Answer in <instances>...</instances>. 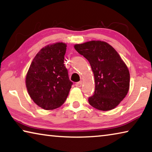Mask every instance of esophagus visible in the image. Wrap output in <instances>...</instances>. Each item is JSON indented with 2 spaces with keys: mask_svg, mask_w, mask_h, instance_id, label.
<instances>
[{
  "mask_svg": "<svg viewBox=\"0 0 152 152\" xmlns=\"http://www.w3.org/2000/svg\"><path fill=\"white\" fill-rule=\"evenodd\" d=\"M82 84V81H80V82H76V84H75V86H76V87H81Z\"/></svg>",
  "mask_w": 152,
  "mask_h": 152,
  "instance_id": "obj_1",
  "label": "esophagus"
}]
</instances>
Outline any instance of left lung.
Segmentation results:
<instances>
[{
  "label": "left lung",
  "instance_id": "1",
  "mask_svg": "<svg viewBox=\"0 0 152 152\" xmlns=\"http://www.w3.org/2000/svg\"><path fill=\"white\" fill-rule=\"evenodd\" d=\"M87 59L94 73L95 89L88 98L92 107L101 110L113 109L127 95L129 88V72L119 53L109 43L91 41L74 45Z\"/></svg>",
  "mask_w": 152,
  "mask_h": 152
}]
</instances>
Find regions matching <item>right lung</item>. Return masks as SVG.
<instances>
[{
  "instance_id": "add662e5",
  "label": "right lung",
  "mask_w": 152,
  "mask_h": 152,
  "mask_svg": "<svg viewBox=\"0 0 152 152\" xmlns=\"http://www.w3.org/2000/svg\"><path fill=\"white\" fill-rule=\"evenodd\" d=\"M66 46L64 43H56L42 48L27 74L28 93L36 104L45 110L62 105L73 84L64 64Z\"/></svg>"
}]
</instances>
